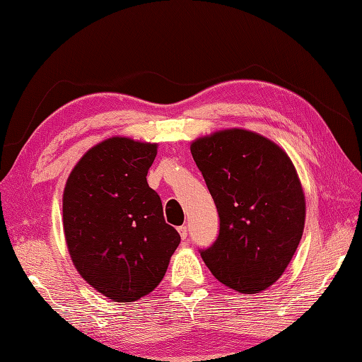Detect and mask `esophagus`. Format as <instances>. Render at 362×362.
I'll return each instance as SVG.
<instances>
[{
  "label": "esophagus",
  "mask_w": 362,
  "mask_h": 362,
  "mask_svg": "<svg viewBox=\"0 0 362 362\" xmlns=\"http://www.w3.org/2000/svg\"><path fill=\"white\" fill-rule=\"evenodd\" d=\"M177 230H179V233H180V236H182V240L185 241L187 238H188V228H187V226H180V227L177 228Z\"/></svg>",
  "instance_id": "34e87169"
}]
</instances>
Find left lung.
Segmentation results:
<instances>
[{
  "instance_id": "obj_1",
  "label": "left lung",
  "mask_w": 362,
  "mask_h": 362,
  "mask_svg": "<svg viewBox=\"0 0 362 362\" xmlns=\"http://www.w3.org/2000/svg\"><path fill=\"white\" fill-rule=\"evenodd\" d=\"M191 153L219 213L204 263L230 289L258 294L280 279L302 240L306 205L296 166L279 144L236 127L196 138Z\"/></svg>"
}]
</instances>
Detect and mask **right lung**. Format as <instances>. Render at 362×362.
<instances>
[{
  "mask_svg": "<svg viewBox=\"0 0 362 362\" xmlns=\"http://www.w3.org/2000/svg\"><path fill=\"white\" fill-rule=\"evenodd\" d=\"M157 148L107 138L83 153L64 189V233L73 264L113 302H135L156 289L180 244L146 180Z\"/></svg>",
  "mask_w": 362,
  "mask_h": 362,
  "instance_id": "right-lung-1",
  "label": "right lung"
}]
</instances>
